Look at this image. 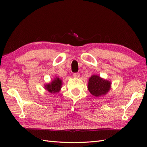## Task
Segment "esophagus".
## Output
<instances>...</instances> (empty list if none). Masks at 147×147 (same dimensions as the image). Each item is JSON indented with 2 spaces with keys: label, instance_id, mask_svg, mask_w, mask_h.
Masks as SVG:
<instances>
[{
  "label": "esophagus",
  "instance_id": "34e87169",
  "mask_svg": "<svg viewBox=\"0 0 147 147\" xmlns=\"http://www.w3.org/2000/svg\"><path fill=\"white\" fill-rule=\"evenodd\" d=\"M73 76H74V78H80V73H74V74H73Z\"/></svg>",
  "mask_w": 147,
  "mask_h": 147
}]
</instances>
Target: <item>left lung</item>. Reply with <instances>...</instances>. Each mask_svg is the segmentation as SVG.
<instances>
[{"instance_id": "8db88e82", "label": "left lung", "mask_w": 147, "mask_h": 147, "mask_svg": "<svg viewBox=\"0 0 147 147\" xmlns=\"http://www.w3.org/2000/svg\"><path fill=\"white\" fill-rule=\"evenodd\" d=\"M111 86L110 81L103 79L97 75H92L89 78L88 89L92 95L98 97L107 94Z\"/></svg>"}]
</instances>
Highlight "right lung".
<instances>
[{"label":"right lung","mask_w":147,"mask_h":147,"mask_svg":"<svg viewBox=\"0 0 147 147\" xmlns=\"http://www.w3.org/2000/svg\"><path fill=\"white\" fill-rule=\"evenodd\" d=\"M62 81L59 78H55L52 81L51 83L49 84H46L45 85V88L46 90L51 93H57L60 92L62 87Z\"/></svg>","instance_id":"add662e5"}]
</instances>
